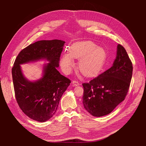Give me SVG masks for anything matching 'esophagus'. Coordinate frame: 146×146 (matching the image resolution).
Listing matches in <instances>:
<instances>
[{"instance_id":"obj_1","label":"esophagus","mask_w":146,"mask_h":146,"mask_svg":"<svg viewBox=\"0 0 146 146\" xmlns=\"http://www.w3.org/2000/svg\"><path fill=\"white\" fill-rule=\"evenodd\" d=\"M72 84H73V86L76 87V86H79V83H78V82L77 81H73L72 82Z\"/></svg>"}]
</instances>
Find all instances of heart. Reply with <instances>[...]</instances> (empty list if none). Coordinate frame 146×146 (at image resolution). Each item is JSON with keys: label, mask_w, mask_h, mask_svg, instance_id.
<instances>
[{"label": "heart", "mask_w": 146, "mask_h": 146, "mask_svg": "<svg viewBox=\"0 0 146 146\" xmlns=\"http://www.w3.org/2000/svg\"><path fill=\"white\" fill-rule=\"evenodd\" d=\"M77 59L78 68L85 76L91 77L99 73L103 69L107 59V53L102 47L91 41H80L72 44L69 53H65L60 59L62 69L66 73L71 72Z\"/></svg>", "instance_id": "obj_1"}]
</instances>
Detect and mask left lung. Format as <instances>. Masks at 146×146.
<instances>
[{
	"label": "left lung",
	"mask_w": 146,
	"mask_h": 146,
	"mask_svg": "<svg viewBox=\"0 0 146 146\" xmlns=\"http://www.w3.org/2000/svg\"><path fill=\"white\" fill-rule=\"evenodd\" d=\"M132 71V64L125 49L118 44L112 66L90 82L82 84L84 109L95 117L112 112L128 92Z\"/></svg>",
	"instance_id": "1"
}]
</instances>
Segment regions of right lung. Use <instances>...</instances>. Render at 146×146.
<instances>
[{"label":"right lung","mask_w":146,"mask_h":146,"mask_svg":"<svg viewBox=\"0 0 146 146\" xmlns=\"http://www.w3.org/2000/svg\"><path fill=\"white\" fill-rule=\"evenodd\" d=\"M65 41L40 40L21 51L12 68L15 95L20 109L30 118L44 122L53 117L59 100L71 82L57 70ZM46 60L42 77L30 81L23 75L21 64Z\"/></svg>","instance_id":"right-lung-1"}]
</instances>
